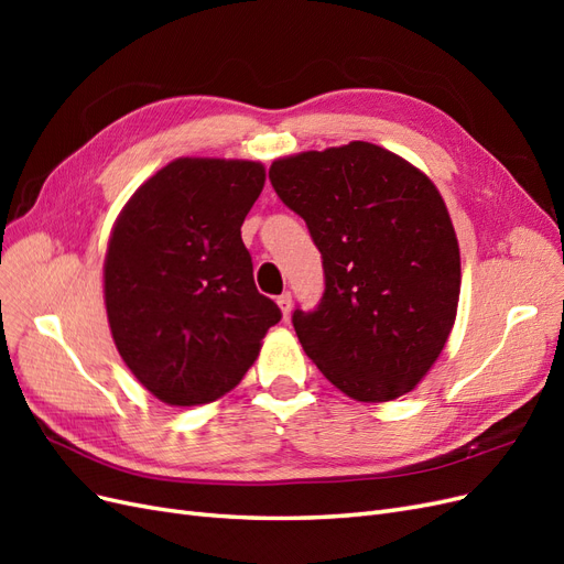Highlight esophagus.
<instances>
[{
  "mask_svg": "<svg viewBox=\"0 0 564 564\" xmlns=\"http://www.w3.org/2000/svg\"><path fill=\"white\" fill-rule=\"evenodd\" d=\"M278 305H280V311H282V315H284V319H286L289 313H292V294H289V292L280 294V296H278Z\"/></svg>",
  "mask_w": 564,
  "mask_h": 564,
  "instance_id": "obj_1",
  "label": "esophagus"
}]
</instances>
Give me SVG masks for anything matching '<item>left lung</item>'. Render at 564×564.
I'll return each instance as SVG.
<instances>
[{"label":"left lung","mask_w":564,"mask_h":564,"mask_svg":"<svg viewBox=\"0 0 564 564\" xmlns=\"http://www.w3.org/2000/svg\"><path fill=\"white\" fill-rule=\"evenodd\" d=\"M270 183L322 253L317 308L294 311L305 355L357 402H388L452 334L460 256L445 199L414 164L352 141L275 160Z\"/></svg>","instance_id":"8db88e82"}]
</instances>
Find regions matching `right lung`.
Masks as SVG:
<instances>
[{"instance_id": "1", "label": "right lung", "mask_w": 564, "mask_h": 564, "mask_svg": "<svg viewBox=\"0 0 564 564\" xmlns=\"http://www.w3.org/2000/svg\"><path fill=\"white\" fill-rule=\"evenodd\" d=\"M263 183L261 162L178 158L115 220L104 265L112 340L133 377L166 404L224 398L282 319L256 289L242 242Z\"/></svg>"}]
</instances>
